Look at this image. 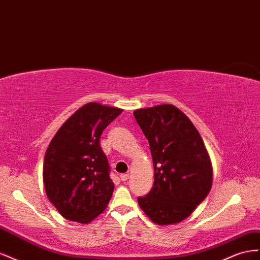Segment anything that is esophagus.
<instances>
[{"instance_id": "esophagus-1", "label": "esophagus", "mask_w": 260, "mask_h": 260, "mask_svg": "<svg viewBox=\"0 0 260 260\" xmlns=\"http://www.w3.org/2000/svg\"><path fill=\"white\" fill-rule=\"evenodd\" d=\"M120 177H121V180L124 182V181H126L129 177V174H121L120 175Z\"/></svg>"}]
</instances>
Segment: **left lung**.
I'll list each match as a JSON object with an SVG mask.
<instances>
[{
  "label": "left lung",
  "mask_w": 260,
  "mask_h": 260,
  "mask_svg": "<svg viewBox=\"0 0 260 260\" xmlns=\"http://www.w3.org/2000/svg\"><path fill=\"white\" fill-rule=\"evenodd\" d=\"M149 142L153 186L138 204L161 225L186 219L209 194L212 168L204 142L189 118L172 105L134 111Z\"/></svg>",
  "instance_id": "left-lung-1"
}]
</instances>
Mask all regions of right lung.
Here are the masks:
<instances>
[{"instance_id": "obj_1", "label": "right lung", "mask_w": 260, "mask_h": 260, "mask_svg": "<svg viewBox=\"0 0 260 260\" xmlns=\"http://www.w3.org/2000/svg\"><path fill=\"white\" fill-rule=\"evenodd\" d=\"M122 111L87 103L51 140L43 161L44 188L65 219L88 223L107 208L114 184L100 137Z\"/></svg>"}]
</instances>
